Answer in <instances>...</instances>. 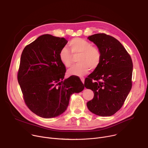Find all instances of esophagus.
<instances>
[{
	"mask_svg": "<svg viewBox=\"0 0 148 148\" xmlns=\"http://www.w3.org/2000/svg\"><path fill=\"white\" fill-rule=\"evenodd\" d=\"M80 79H81V80L82 82L84 84V77H81V78H80Z\"/></svg>",
	"mask_w": 148,
	"mask_h": 148,
	"instance_id": "esophagus-1",
	"label": "esophagus"
}]
</instances>
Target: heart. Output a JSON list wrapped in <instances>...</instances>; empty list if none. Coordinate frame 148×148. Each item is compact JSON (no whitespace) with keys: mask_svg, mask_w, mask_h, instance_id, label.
<instances>
[{"mask_svg":"<svg viewBox=\"0 0 148 148\" xmlns=\"http://www.w3.org/2000/svg\"><path fill=\"white\" fill-rule=\"evenodd\" d=\"M69 46L71 52L67 47H63L58 53L61 62L66 68L72 66V54H79L77 58L78 63L69 70V75L82 77L88 73L90 69L94 70L99 66L102 58L101 51L97 47L92 46L88 41L81 38H75L70 41Z\"/></svg>","mask_w":148,"mask_h":148,"instance_id":"1","label":"heart"}]
</instances>
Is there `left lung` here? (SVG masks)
Returning a JSON list of instances; mask_svg holds the SVG:
<instances>
[{
	"label": "left lung",
	"instance_id": "left-lung-1",
	"mask_svg": "<svg viewBox=\"0 0 148 148\" xmlns=\"http://www.w3.org/2000/svg\"><path fill=\"white\" fill-rule=\"evenodd\" d=\"M102 53L99 66L87 77L84 86L94 91L92 100L87 103L95 115L109 116L119 111L132 86L133 63L129 53L120 42L105 33L90 36Z\"/></svg>",
	"mask_w": 148,
	"mask_h": 148
}]
</instances>
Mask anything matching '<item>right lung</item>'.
Wrapping results in <instances>:
<instances>
[{"instance_id":"obj_1","label":"right lung","mask_w":148,"mask_h":148,"mask_svg":"<svg viewBox=\"0 0 148 148\" xmlns=\"http://www.w3.org/2000/svg\"><path fill=\"white\" fill-rule=\"evenodd\" d=\"M67 43L64 37L43 34L27 45L21 55L17 80L27 107L40 117L60 115L67 110L71 95L84 88L77 77L62 80L66 69L58 53Z\"/></svg>"}]
</instances>
